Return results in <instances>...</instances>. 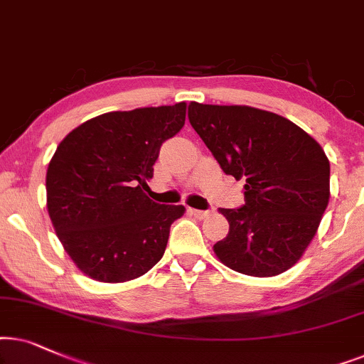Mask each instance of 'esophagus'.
Wrapping results in <instances>:
<instances>
[{"label": "esophagus", "instance_id": "34e87169", "mask_svg": "<svg viewBox=\"0 0 364 364\" xmlns=\"http://www.w3.org/2000/svg\"><path fill=\"white\" fill-rule=\"evenodd\" d=\"M191 215H195L196 218H198V220H205V218H208V216H210L211 215V211H203V210H193V208H191Z\"/></svg>", "mask_w": 364, "mask_h": 364}]
</instances>
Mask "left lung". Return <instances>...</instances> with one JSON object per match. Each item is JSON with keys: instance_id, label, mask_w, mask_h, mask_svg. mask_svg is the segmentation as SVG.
<instances>
[{"instance_id": "1", "label": "left lung", "mask_w": 364, "mask_h": 364, "mask_svg": "<svg viewBox=\"0 0 364 364\" xmlns=\"http://www.w3.org/2000/svg\"><path fill=\"white\" fill-rule=\"evenodd\" d=\"M188 118L226 174L245 179V205L220 208L230 223L213 246L223 264L276 276L298 263L329 201V161L299 126L251 106L191 101Z\"/></svg>"}]
</instances>
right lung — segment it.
I'll return each instance as SVG.
<instances>
[{"label": "right lung", "mask_w": 364, "mask_h": 364, "mask_svg": "<svg viewBox=\"0 0 364 364\" xmlns=\"http://www.w3.org/2000/svg\"><path fill=\"white\" fill-rule=\"evenodd\" d=\"M186 103L111 111L58 144L46 206L63 248L86 276L123 283L148 273L166 250L181 205L148 198L159 148L185 126Z\"/></svg>", "instance_id": "obj_1"}]
</instances>
